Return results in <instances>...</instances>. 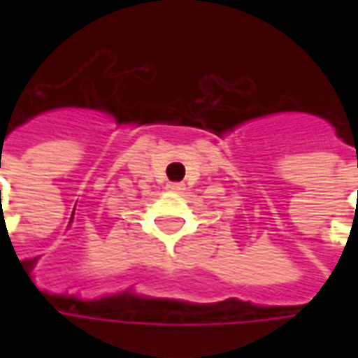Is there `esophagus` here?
<instances>
[{
  "label": "esophagus",
  "instance_id": "obj_1",
  "mask_svg": "<svg viewBox=\"0 0 358 358\" xmlns=\"http://www.w3.org/2000/svg\"><path fill=\"white\" fill-rule=\"evenodd\" d=\"M166 189H169V192H174V194H180V192H184L186 187H184L182 182H169V184H166Z\"/></svg>",
  "mask_w": 358,
  "mask_h": 358
}]
</instances>
